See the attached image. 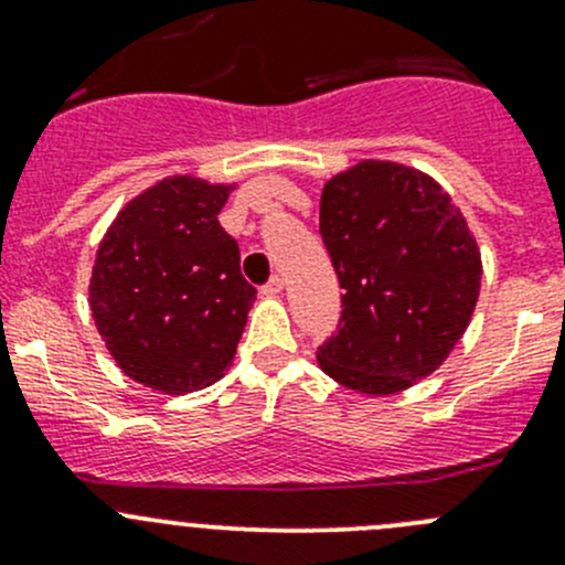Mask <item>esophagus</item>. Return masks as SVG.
<instances>
[{
  "instance_id": "obj_1",
  "label": "esophagus",
  "mask_w": 565,
  "mask_h": 565,
  "mask_svg": "<svg viewBox=\"0 0 565 565\" xmlns=\"http://www.w3.org/2000/svg\"><path fill=\"white\" fill-rule=\"evenodd\" d=\"M284 289V278L281 276H270L267 278V284L265 287H262V292L265 295H278Z\"/></svg>"
}]
</instances>
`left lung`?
Listing matches in <instances>:
<instances>
[{"label":"left lung","instance_id":"8db88e82","mask_svg":"<svg viewBox=\"0 0 565 565\" xmlns=\"http://www.w3.org/2000/svg\"><path fill=\"white\" fill-rule=\"evenodd\" d=\"M319 235L344 289L317 347L322 372L372 396L429 377L481 289V254L451 196L415 169L361 161L324 182Z\"/></svg>","mask_w":565,"mask_h":565}]
</instances>
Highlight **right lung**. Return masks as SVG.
Listing matches in <instances>:
<instances>
[{
    "mask_svg": "<svg viewBox=\"0 0 565 565\" xmlns=\"http://www.w3.org/2000/svg\"><path fill=\"white\" fill-rule=\"evenodd\" d=\"M230 188L169 177L108 226L89 309L117 366L163 393L215 383L232 363L256 289L218 224Z\"/></svg>",
    "mask_w": 565,
    "mask_h": 565,
    "instance_id": "obj_1",
    "label": "right lung"
}]
</instances>
